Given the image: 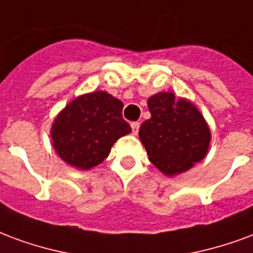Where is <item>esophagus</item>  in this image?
I'll list each match as a JSON object with an SVG mask.
<instances>
[{
	"label": "esophagus",
	"instance_id": "obj_1",
	"mask_svg": "<svg viewBox=\"0 0 253 253\" xmlns=\"http://www.w3.org/2000/svg\"><path fill=\"white\" fill-rule=\"evenodd\" d=\"M139 126H141V125H139V122H132V123H131L132 134H134V135H136V134H138V130H139Z\"/></svg>",
	"mask_w": 253,
	"mask_h": 253
}]
</instances>
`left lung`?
<instances>
[{"label": "left lung", "instance_id": "obj_1", "mask_svg": "<svg viewBox=\"0 0 253 253\" xmlns=\"http://www.w3.org/2000/svg\"><path fill=\"white\" fill-rule=\"evenodd\" d=\"M151 118L139 127V139L161 173L174 177L203 161L211 146V128L189 99L158 92L147 100Z\"/></svg>", "mask_w": 253, "mask_h": 253}]
</instances>
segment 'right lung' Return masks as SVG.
Returning a JSON list of instances; mask_svg holds the SVG:
<instances>
[{
  "label": "right lung",
  "instance_id": "right-lung-1",
  "mask_svg": "<svg viewBox=\"0 0 253 253\" xmlns=\"http://www.w3.org/2000/svg\"><path fill=\"white\" fill-rule=\"evenodd\" d=\"M123 103L106 91L84 93L65 106L50 127L52 146L65 164L89 170L102 164L112 145L130 134Z\"/></svg>",
  "mask_w": 253,
  "mask_h": 253
}]
</instances>
